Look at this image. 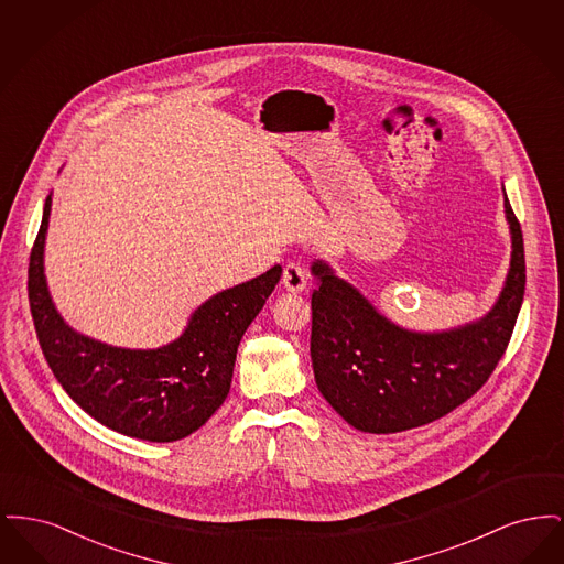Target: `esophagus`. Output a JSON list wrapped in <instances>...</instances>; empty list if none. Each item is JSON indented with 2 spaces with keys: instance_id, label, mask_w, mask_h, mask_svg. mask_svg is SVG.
Listing matches in <instances>:
<instances>
[{
  "instance_id": "obj_1",
  "label": "esophagus",
  "mask_w": 564,
  "mask_h": 564,
  "mask_svg": "<svg viewBox=\"0 0 564 564\" xmlns=\"http://www.w3.org/2000/svg\"><path fill=\"white\" fill-rule=\"evenodd\" d=\"M308 285V276H306V270L302 269L300 264L290 262L285 270H283V288L292 294H300L304 292Z\"/></svg>"
}]
</instances>
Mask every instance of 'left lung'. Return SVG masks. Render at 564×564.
<instances>
[{
    "instance_id": "left-lung-1",
    "label": "left lung",
    "mask_w": 564,
    "mask_h": 564,
    "mask_svg": "<svg viewBox=\"0 0 564 564\" xmlns=\"http://www.w3.org/2000/svg\"><path fill=\"white\" fill-rule=\"evenodd\" d=\"M503 205L511 235L503 290L482 319L453 329H405L327 262H313L315 382L355 430L398 433L427 425L467 402L492 375L508 349L527 283L522 230L508 196Z\"/></svg>"
}]
</instances>
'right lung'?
I'll return each mask as SVG.
<instances>
[{"instance_id":"obj_1","label":"right lung","mask_w":564,"mask_h":564,"mask_svg":"<svg viewBox=\"0 0 564 564\" xmlns=\"http://www.w3.org/2000/svg\"><path fill=\"white\" fill-rule=\"evenodd\" d=\"M53 194L29 260V304L42 352L67 395L122 435L175 442L200 430L224 403L245 329L267 304L283 269L203 302L180 338L159 349H122L88 338L58 315L44 274Z\"/></svg>"}]
</instances>
